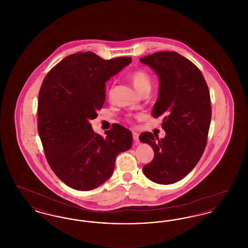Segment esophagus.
<instances>
[{
  "instance_id": "esophagus-1",
  "label": "esophagus",
  "mask_w": 248,
  "mask_h": 248,
  "mask_svg": "<svg viewBox=\"0 0 248 248\" xmlns=\"http://www.w3.org/2000/svg\"><path fill=\"white\" fill-rule=\"evenodd\" d=\"M139 138H140V135L136 132H133V140L136 142V144H139Z\"/></svg>"
}]
</instances>
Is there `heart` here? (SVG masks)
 I'll use <instances>...</instances> for the list:
<instances>
[{
  "instance_id": "b5f03b06",
  "label": "heart",
  "mask_w": 248,
  "mask_h": 248,
  "mask_svg": "<svg viewBox=\"0 0 248 248\" xmlns=\"http://www.w3.org/2000/svg\"><path fill=\"white\" fill-rule=\"evenodd\" d=\"M130 79L132 81L134 87L140 93L146 88H151V84H152L151 78L146 71H140V70L134 71L130 75ZM109 94H111V90H109Z\"/></svg>"
}]
</instances>
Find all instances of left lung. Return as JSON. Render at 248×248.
<instances>
[{"instance_id": "1", "label": "left lung", "mask_w": 248, "mask_h": 248, "mask_svg": "<svg viewBox=\"0 0 248 248\" xmlns=\"http://www.w3.org/2000/svg\"><path fill=\"white\" fill-rule=\"evenodd\" d=\"M159 79L153 116H164L165 137L144 132L140 140L149 144L154 160L143 173L158 184H172L186 177L204 152L211 122L208 86L200 70L176 52H157L140 59Z\"/></svg>"}]
</instances>
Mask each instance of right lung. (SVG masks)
<instances>
[{
  "mask_svg": "<svg viewBox=\"0 0 248 248\" xmlns=\"http://www.w3.org/2000/svg\"><path fill=\"white\" fill-rule=\"evenodd\" d=\"M131 58L105 60L93 52L66 57L48 72L38 102V132L48 164L66 185L91 190L111 177L119 154L128 151L131 131L115 125L106 137L90 121L105 102L106 83Z\"/></svg>",
  "mask_w": 248,
  "mask_h": 248,
  "instance_id": "obj_1",
  "label": "right lung"
}]
</instances>
